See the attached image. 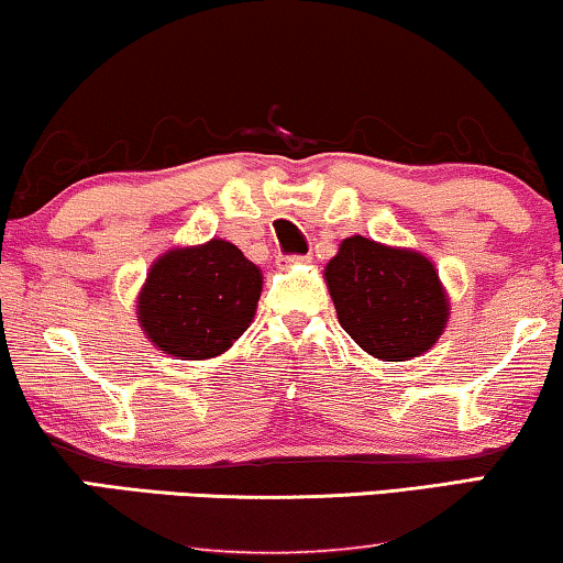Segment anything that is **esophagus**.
Returning a JSON list of instances; mask_svg holds the SVG:
<instances>
[{
  "mask_svg": "<svg viewBox=\"0 0 563 563\" xmlns=\"http://www.w3.org/2000/svg\"><path fill=\"white\" fill-rule=\"evenodd\" d=\"M311 257L309 254H290V257H280L283 265H303V262H309Z\"/></svg>",
  "mask_w": 563,
  "mask_h": 563,
  "instance_id": "esophagus-1",
  "label": "esophagus"
}]
</instances>
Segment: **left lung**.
I'll return each mask as SVG.
<instances>
[{
  "mask_svg": "<svg viewBox=\"0 0 563 563\" xmlns=\"http://www.w3.org/2000/svg\"><path fill=\"white\" fill-rule=\"evenodd\" d=\"M324 277L343 330L374 358H416L444 332L450 303L423 254L351 236Z\"/></svg>",
  "mask_w": 563,
  "mask_h": 563,
  "instance_id": "1",
  "label": "left lung"
}]
</instances>
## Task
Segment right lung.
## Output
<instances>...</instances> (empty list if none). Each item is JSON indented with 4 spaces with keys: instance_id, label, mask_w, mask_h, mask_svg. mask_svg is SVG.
I'll list each match as a JSON object with an SVG mask.
<instances>
[{
    "instance_id": "right-lung-1",
    "label": "right lung",
    "mask_w": 563,
    "mask_h": 563,
    "mask_svg": "<svg viewBox=\"0 0 563 563\" xmlns=\"http://www.w3.org/2000/svg\"><path fill=\"white\" fill-rule=\"evenodd\" d=\"M262 273L241 249L212 239L163 254L137 301L142 330L176 358L202 361L229 351L252 324Z\"/></svg>"
}]
</instances>
